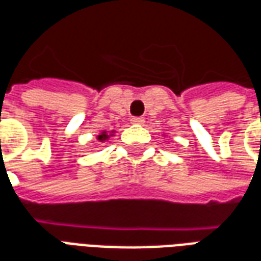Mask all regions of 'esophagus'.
<instances>
[{
  "mask_svg": "<svg viewBox=\"0 0 261 261\" xmlns=\"http://www.w3.org/2000/svg\"><path fill=\"white\" fill-rule=\"evenodd\" d=\"M144 121H145L144 117H133V119H131V123H133V124H142Z\"/></svg>",
  "mask_w": 261,
  "mask_h": 261,
  "instance_id": "1",
  "label": "esophagus"
}]
</instances>
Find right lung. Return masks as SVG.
<instances>
[{"label":"right lung","mask_w":261,"mask_h":261,"mask_svg":"<svg viewBox=\"0 0 261 261\" xmlns=\"http://www.w3.org/2000/svg\"><path fill=\"white\" fill-rule=\"evenodd\" d=\"M108 138H109V134H106V131H103L102 134L97 137V140H99V141H105V140H108Z\"/></svg>","instance_id":"1"}]
</instances>
